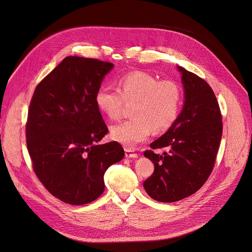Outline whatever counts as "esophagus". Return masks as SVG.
<instances>
[{
	"mask_svg": "<svg viewBox=\"0 0 252 252\" xmlns=\"http://www.w3.org/2000/svg\"><path fill=\"white\" fill-rule=\"evenodd\" d=\"M125 151H126V158H137V153L134 152L133 149H130V148H125Z\"/></svg>",
	"mask_w": 252,
	"mask_h": 252,
	"instance_id": "34e87169",
	"label": "esophagus"
}]
</instances>
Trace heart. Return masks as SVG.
<instances>
[{"label": "heart", "instance_id": "1", "mask_svg": "<svg viewBox=\"0 0 252 252\" xmlns=\"http://www.w3.org/2000/svg\"><path fill=\"white\" fill-rule=\"evenodd\" d=\"M95 102L110 120H118L122 116L126 103H134L133 117L111 128L114 140L131 148L144 141L152 129L162 132L173 126L181 109L182 89L174 80H159L148 72L132 71L119 79L118 88L101 86Z\"/></svg>", "mask_w": 252, "mask_h": 252}]
</instances>
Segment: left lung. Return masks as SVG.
Listing matches in <instances>:
<instances>
[{
	"instance_id": "8db88e82",
	"label": "left lung",
	"mask_w": 252,
	"mask_h": 252,
	"mask_svg": "<svg viewBox=\"0 0 252 252\" xmlns=\"http://www.w3.org/2000/svg\"><path fill=\"white\" fill-rule=\"evenodd\" d=\"M185 88L182 113L144 156L154 164L143 183L147 194L160 202H176L196 192L213 171L223 133L221 110L211 86L178 66ZM154 149H165L156 155Z\"/></svg>"
}]
</instances>
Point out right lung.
<instances>
[{
  "label": "right lung",
  "instance_id": "add662e5",
  "mask_svg": "<svg viewBox=\"0 0 252 252\" xmlns=\"http://www.w3.org/2000/svg\"><path fill=\"white\" fill-rule=\"evenodd\" d=\"M114 64L68 56L36 86L25 135L33 171L55 197L71 205L97 199L104 174L125 151L117 141L98 144L108 127L95 102Z\"/></svg>",
  "mask_w": 252,
  "mask_h": 252
}]
</instances>
